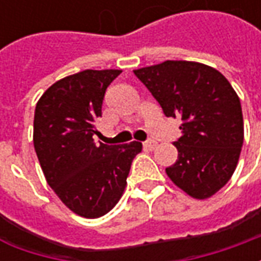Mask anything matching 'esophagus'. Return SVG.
I'll list each match as a JSON object with an SVG mask.
<instances>
[{
  "label": "esophagus",
  "instance_id": "esophagus-1",
  "mask_svg": "<svg viewBox=\"0 0 261 261\" xmlns=\"http://www.w3.org/2000/svg\"><path fill=\"white\" fill-rule=\"evenodd\" d=\"M144 147L147 148V149H153V148L156 147V142L153 141V140H148V141L144 142Z\"/></svg>",
  "mask_w": 261,
  "mask_h": 261
}]
</instances>
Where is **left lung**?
<instances>
[{
    "label": "left lung",
    "mask_w": 261,
    "mask_h": 261,
    "mask_svg": "<svg viewBox=\"0 0 261 261\" xmlns=\"http://www.w3.org/2000/svg\"><path fill=\"white\" fill-rule=\"evenodd\" d=\"M134 74L166 117L181 119L177 161L166 168L170 180L198 200L215 194L233 175L243 145L241 100L229 81L193 61H165Z\"/></svg>",
    "instance_id": "1"
}]
</instances>
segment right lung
<instances>
[{
	"mask_svg": "<svg viewBox=\"0 0 261 261\" xmlns=\"http://www.w3.org/2000/svg\"><path fill=\"white\" fill-rule=\"evenodd\" d=\"M120 69H85L69 75L39 99L33 144L48 186L65 205L97 218L117 204L141 142L106 145L93 141L108 86Z\"/></svg>",
	"mask_w": 261,
	"mask_h": 261,
	"instance_id": "add662e5",
	"label": "right lung"
}]
</instances>
